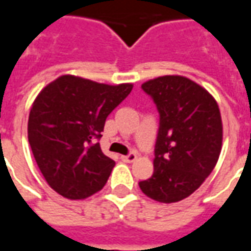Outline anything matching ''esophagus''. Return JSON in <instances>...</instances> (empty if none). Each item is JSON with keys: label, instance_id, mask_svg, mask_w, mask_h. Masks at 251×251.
Segmentation results:
<instances>
[{"label": "esophagus", "instance_id": "esophagus-1", "mask_svg": "<svg viewBox=\"0 0 251 251\" xmlns=\"http://www.w3.org/2000/svg\"><path fill=\"white\" fill-rule=\"evenodd\" d=\"M121 158H122L125 163H133L137 158V154L134 152H130L129 154H126V156H121Z\"/></svg>", "mask_w": 251, "mask_h": 251}]
</instances>
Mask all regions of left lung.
I'll return each mask as SVG.
<instances>
[{
  "label": "left lung",
  "instance_id": "obj_1",
  "mask_svg": "<svg viewBox=\"0 0 251 251\" xmlns=\"http://www.w3.org/2000/svg\"><path fill=\"white\" fill-rule=\"evenodd\" d=\"M160 114L154 172L138 185L151 199L175 203L194 194L212 172L222 149V120L216 100L198 83L179 75L141 86Z\"/></svg>",
  "mask_w": 251,
  "mask_h": 251
}]
</instances>
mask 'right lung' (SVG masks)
<instances>
[{"label": "right lung", "instance_id": "add662e5", "mask_svg": "<svg viewBox=\"0 0 251 251\" xmlns=\"http://www.w3.org/2000/svg\"><path fill=\"white\" fill-rule=\"evenodd\" d=\"M133 84L109 86L63 75L41 90L32 104L28 140L41 174L67 199H86L103 188L115 161L99 140L107 115Z\"/></svg>", "mask_w": 251, "mask_h": 251}]
</instances>
